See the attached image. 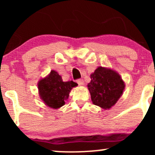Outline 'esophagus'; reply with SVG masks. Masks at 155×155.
Masks as SVG:
<instances>
[{
	"label": "esophagus",
	"instance_id": "1",
	"mask_svg": "<svg viewBox=\"0 0 155 155\" xmlns=\"http://www.w3.org/2000/svg\"><path fill=\"white\" fill-rule=\"evenodd\" d=\"M76 82L78 83V84L79 85H83L84 82V80L82 79H79L76 80Z\"/></svg>",
	"mask_w": 155,
	"mask_h": 155
}]
</instances>
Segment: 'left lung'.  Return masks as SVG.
<instances>
[{"instance_id":"8db88e82","label":"left lung","mask_w":155,"mask_h":155,"mask_svg":"<svg viewBox=\"0 0 155 155\" xmlns=\"http://www.w3.org/2000/svg\"><path fill=\"white\" fill-rule=\"evenodd\" d=\"M91 81L87 87L92 103L108 109L122 95L124 84L120 76L111 69L99 67L91 74Z\"/></svg>"}]
</instances>
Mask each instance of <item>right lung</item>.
<instances>
[{
    "label": "right lung",
    "mask_w": 155,
    "mask_h": 155,
    "mask_svg": "<svg viewBox=\"0 0 155 155\" xmlns=\"http://www.w3.org/2000/svg\"><path fill=\"white\" fill-rule=\"evenodd\" d=\"M41 98L49 107L58 108L65 105L69 92L77 84L73 81H63L61 76L54 71H51L47 77L38 82Z\"/></svg>",
    "instance_id": "obj_1"
}]
</instances>
